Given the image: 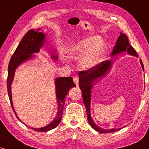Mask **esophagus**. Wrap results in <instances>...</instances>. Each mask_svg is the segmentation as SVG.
<instances>
[{
  "instance_id": "1",
  "label": "esophagus",
  "mask_w": 149,
  "mask_h": 149,
  "mask_svg": "<svg viewBox=\"0 0 149 149\" xmlns=\"http://www.w3.org/2000/svg\"><path fill=\"white\" fill-rule=\"evenodd\" d=\"M73 82L76 85V86H78V85H79V79H78V77H74L73 78Z\"/></svg>"
}]
</instances>
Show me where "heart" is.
<instances>
[{"label": "heart", "instance_id": "b5f03b06", "mask_svg": "<svg viewBox=\"0 0 149 149\" xmlns=\"http://www.w3.org/2000/svg\"><path fill=\"white\" fill-rule=\"evenodd\" d=\"M106 45L99 36H90L80 41L69 44L67 52L72 57L83 54L79 60V65L83 69H93L100 63L106 51Z\"/></svg>", "mask_w": 149, "mask_h": 149}]
</instances>
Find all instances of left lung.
I'll return each instance as SVG.
<instances>
[{
	"instance_id": "8db88e82",
	"label": "left lung",
	"mask_w": 149,
	"mask_h": 149,
	"mask_svg": "<svg viewBox=\"0 0 149 149\" xmlns=\"http://www.w3.org/2000/svg\"><path fill=\"white\" fill-rule=\"evenodd\" d=\"M123 52H127L128 54H132L135 57H138L137 53L136 52L134 47L130 45L127 36L125 34L120 33V35L116 41V45L113 49L111 57H113L116 54ZM140 63H141L143 70V65L141 59H140ZM111 66V60H106L97 64L93 69H88L87 71H82L79 72V86L82 91L83 102H84L85 107L86 108L88 122L95 130L100 133H111L122 129V128H119V129L105 130L99 127L95 123L91 117V114H90V98H91V90L92 86L94 84H95V83H97V79L107 74V71L110 70Z\"/></svg>"
}]
</instances>
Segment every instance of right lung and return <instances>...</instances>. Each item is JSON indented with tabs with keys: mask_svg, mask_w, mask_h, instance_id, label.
<instances>
[{
	"mask_svg": "<svg viewBox=\"0 0 149 149\" xmlns=\"http://www.w3.org/2000/svg\"><path fill=\"white\" fill-rule=\"evenodd\" d=\"M40 29H38L36 30H29L24 36L22 39L21 42L19 44L16 50L10 59L9 65H8V76L7 79V87H8V93L10 104L14 111L15 116L17 118L20 120L17 116L14 107L13 105V100H12V92H11V85L14 79L15 69L19 66L20 64L27 61L33 57V53L38 52L40 48L43 46L45 40V34L42 32H40ZM52 57L54 60L57 59V56H54L52 54ZM73 87H76L75 83H73L72 77H63V78H55V88H56V97L57 101V113L55 118L50 123L45 127L40 128L31 127L33 130L40 132H45L55 128L60 123L61 118H62L63 109L65 103V99L66 95L71 88Z\"/></svg>",
	"mask_w": 149,
	"mask_h": 149,
	"instance_id": "right-lung-1",
	"label": "right lung"
}]
</instances>
